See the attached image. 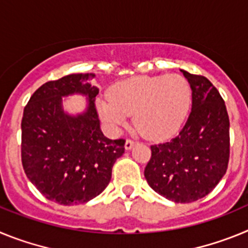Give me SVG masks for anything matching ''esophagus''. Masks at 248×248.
Listing matches in <instances>:
<instances>
[{
    "label": "esophagus",
    "instance_id": "34e87169",
    "mask_svg": "<svg viewBox=\"0 0 248 248\" xmlns=\"http://www.w3.org/2000/svg\"><path fill=\"white\" fill-rule=\"evenodd\" d=\"M137 144V141H134V140H131V139H128L125 141V149L126 150H130V149H133V146Z\"/></svg>",
    "mask_w": 248,
    "mask_h": 248
}]
</instances>
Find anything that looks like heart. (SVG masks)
Masks as SVG:
<instances>
[{
	"mask_svg": "<svg viewBox=\"0 0 248 248\" xmlns=\"http://www.w3.org/2000/svg\"><path fill=\"white\" fill-rule=\"evenodd\" d=\"M189 80L180 74L134 77L113 85L109 98L99 99L97 109L114 129L128 124L134 115L135 128L153 140L165 139L176 133L191 107Z\"/></svg>",
	"mask_w": 248,
	"mask_h": 248,
	"instance_id": "1",
	"label": "heart"
}]
</instances>
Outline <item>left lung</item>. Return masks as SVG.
<instances>
[{
	"mask_svg": "<svg viewBox=\"0 0 248 248\" xmlns=\"http://www.w3.org/2000/svg\"><path fill=\"white\" fill-rule=\"evenodd\" d=\"M192 91L191 113L177 137L151 145L144 176L168 200L187 203L209 195L226 174L230 120L218 91L203 76L181 71Z\"/></svg>",
	"mask_w": 248,
	"mask_h": 248,
	"instance_id": "obj_1",
	"label": "left lung"
}]
</instances>
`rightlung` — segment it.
Segmentation results:
<instances>
[{
  "instance_id": "1",
  "label": "right lung",
  "mask_w": 248,
  "mask_h": 248,
  "mask_svg": "<svg viewBox=\"0 0 248 248\" xmlns=\"http://www.w3.org/2000/svg\"><path fill=\"white\" fill-rule=\"evenodd\" d=\"M95 74H69L41 85L23 110L22 165L30 181L48 200L59 205L88 202L103 192L111 169L124 154L125 140H111L100 130L95 109ZM83 93L87 109L64 113L62 98Z\"/></svg>"
}]
</instances>
